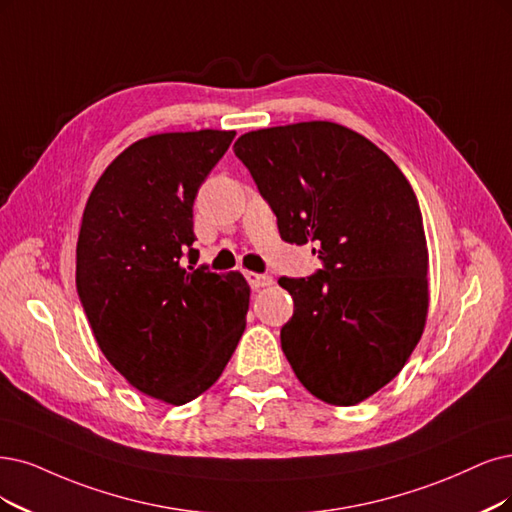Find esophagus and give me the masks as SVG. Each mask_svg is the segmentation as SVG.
<instances>
[{"instance_id": "esophagus-1", "label": "esophagus", "mask_w": 512, "mask_h": 512, "mask_svg": "<svg viewBox=\"0 0 512 512\" xmlns=\"http://www.w3.org/2000/svg\"><path fill=\"white\" fill-rule=\"evenodd\" d=\"M246 280H249V285L253 289H263V287H270L274 285V278L268 274H257V272H246Z\"/></svg>"}]
</instances>
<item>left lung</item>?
Wrapping results in <instances>:
<instances>
[{
	"instance_id": "obj_1",
	"label": "left lung",
	"mask_w": 512,
	"mask_h": 512,
	"mask_svg": "<svg viewBox=\"0 0 512 512\" xmlns=\"http://www.w3.org/2000/svg\"><path fill=\"white\" fill-rule=\"evenodd\" d=\"M251 170L285 242H316L325 270L282 276L293 316L280 344L297 380L337 407L392 382L428 316V246L418 198L384 151L335 122L244 132Z\"/></svg>"
}]
</instances>
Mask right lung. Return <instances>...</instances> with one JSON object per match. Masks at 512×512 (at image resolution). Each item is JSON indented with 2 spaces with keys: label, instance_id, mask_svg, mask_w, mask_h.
I'll return each mask as SVG.
<instances>
[{
  "label": "right lung",
  "instance_id": "add662e5",
  "mask_svg": "<svg viewBox=\"0 0 512 512\" xmlns=\"http://www.w3.org/2000/svg\"><path fill=\"white\" fill-rule=\"evenodd\" d=\"M234 137L204 128L139 139L84 208L75 285L94 339L132 388L168 405L211 388L246 327L244 276L194 268L192 249L198 187Z\"/></svg>",
  "mask_w": 512,
  "mask_h": 512
}]
</instances>
